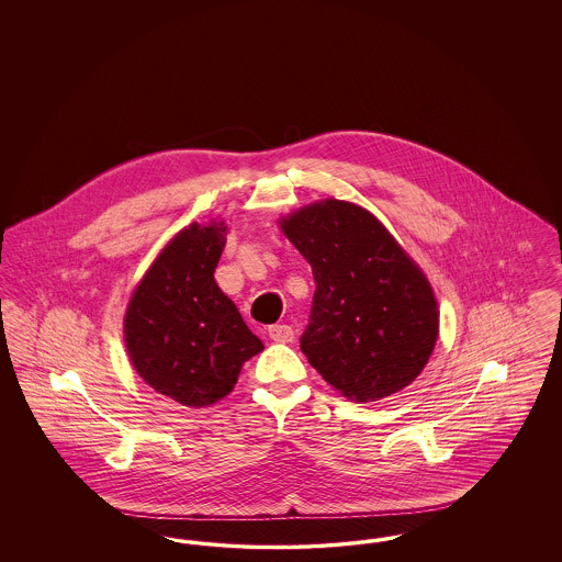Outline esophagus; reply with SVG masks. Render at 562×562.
Returning <instances> with one entry per match:
<instances>
[{"label": "esophagus", "instance_id": "obj_1", "mask_svg": "<svg viewBox=\"0 0 562 562\" xmlns=\"http://www.w3.org/2000/svg\"><path fill=\"white\" fill-rule=\"evenodd\" d=\"M269 339L276 344H291L294 339V330L289 324H273L269 326Z\"/></svg>", "mask_w": 562, "mask_h": 562}]
</instances>
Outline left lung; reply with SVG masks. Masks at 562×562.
Masks as SVG:
<instances>
[{"instance_id":"obj_1","label":"left lung","mask_w":562,"mask_h":562,"mask_svg":"<svg viewBox=\"0 0 562 562\" xmlns=\"http://www.w3.org/2000/svg\"><path fill=\"white\" fill-rule=\"evenodd\" d=\"M312 266V322L301 337L310 364L341 396L387 398L428 364L440 312L428 276L371 211L326 198L278 218Z\"/></svg>"}]
</instances>
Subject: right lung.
I'll use <instances>...</instances> for the list:
<instances>
[{
    "label": "right lung",
    "instance_id": "add662e5",
    "mask_svg": "<svg viewBox=\"0 0 562 562\" xmlns=\"http://www.w3.org/2000/svg\"><path fill=\"white\" fill-rule=\"evenodd\" d=\"M227 229L225 221L211 218L177 232L134 286L124 314L134 371L189 408L223 401L244 362L263 351L214 280Z\"/></svg>",
    "mask_w": 562,
    "mask_h": 562
}]
</instances>
